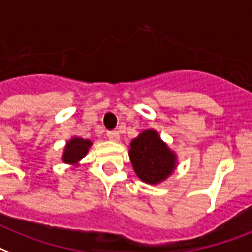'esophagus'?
<instances>
[{"instance_id": "34e87169", "label": "esophagus", "mask_w": 252, "mask_h": 252, "mask_svg": "<svg viewBox=\"0 0 252 252\" xmlns=\"http://www.w3.org/2000/svg\"><path fill=\"white\" fill-rule=\"evenodd\" d=\"M108 138L113 142H117L120 140V132L116 131V130H112V131H108Z\"/></svg>"}]
</instances>
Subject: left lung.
Here are the masks:
<instances>
[{"mask_svg":"<svg viewBox=\"0 0 252 252\" xmlns=\"http://www.w3.org/2000/svg\"><path fill=\"white\" fill-rule=\"evenodd\" d=\"M128 155L138 177L148 184L165 180L176 167V155L154 130H146L132 139Z\"/></svg>","mask_w":252,"mask_h":252,"instance_id":"8db88e82","label":"left lung"}]
</instances>
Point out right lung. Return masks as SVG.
Listing matches in <instances>:
<instances>
[{"mask_svg":"<svg viewBox=\"0 0 252 252\" xmlns=\"http://www.w3.org/2000/svg\"><path fill=\"white\" fill-rule=\"evenodd\" d=\"M92 146V142L89 139H83V138H72L65 146L63 154V161L68 164H76L77 161L81 160L87 155L88 150Z\"/></svg>","mask_w":252,"mask_h":252,"instance_id":"obj_1","label":"right lung"}]
</instances>
